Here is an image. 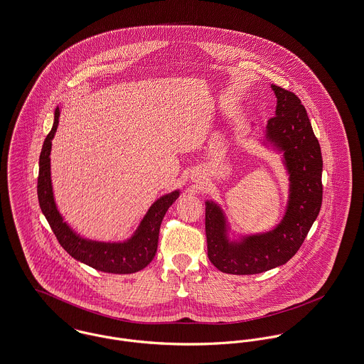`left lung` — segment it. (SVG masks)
<instances>
[{
	"label": "left lung",
	"instance_id": "obj_1",
	"mask_svg": "<svg viewBox=\"0 0 364 364\" xmlns=\"http://www.w3.org/2000/svg\"><path fill=\"white\" fill-rule=\"evenodd\" d=\"M272 88L277 108L267 123L266 139L284 154L291 181L288 208L274 230L230 242L222 209L206 202L208 257L228 274H257L287 263L304 244L321 208L323 158L306 109L294 92L274 84Z\"/></svg>",
	"mask_w": 364,
	"mask_h": 364
}]
</instances>
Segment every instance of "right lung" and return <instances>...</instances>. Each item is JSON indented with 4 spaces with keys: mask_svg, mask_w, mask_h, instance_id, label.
I'll use <instances>...</instances> for the list:
<instances>
[{
    "mask_svg": "<svg viewBox=\"0 0 364 364\" xmlns=\"http://www.w3.org/2000/svg\"><path fill=\"white\" fill-rule=\"evenodd\" d=\"M58 123L59 108L55 109L53 129L43 144L37 181V196L41 212L44 213L51 230L54 231L58 242L72 257L83 262L95 270L113 274H130L140 272L141 269L146 267L151 263L156 253L161 223L170 205L178 198V191H173L158 199L146 212L136 234L126 242H97L79 237L63 222L62 216L56 209L53 194L50 154L51 141L55 136Z\"/></svg>",
    "mask_w": 364,
    "mask_h": 364,
    "instance_id": "right-lung-1",
    "label": "right lung"
}]
</instances>
